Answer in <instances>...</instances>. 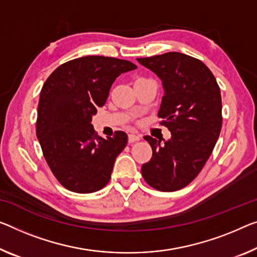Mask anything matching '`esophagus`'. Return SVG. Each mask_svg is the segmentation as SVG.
Instances as JSON below:
<instances>
[{
  "label": "esophagus",
  "instance_id": "esophagus-1",
  "mask_svg": "<svg viewBox=\"0 0 257 257\" xmlns=\"http://www.w3.org/2000/svg\"><path fill=\"white\" fill-rule=\"evenodd\" d=\"M140 136L139 134H128V142L130 144H133V142H137V141H139L140 140Z\"/></svg>",
  "mask_w": 257,
  "mask_h": 257
}]
</instances>
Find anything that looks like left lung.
Here are the masks:
<instances>
[{"instance_id": "left-lung-1", "label": "left lung", "mask_w": 257, "mask_h": 257, "mask_svg": "<svg viewBox=\"0 0 257 257\" xmlns=\"http://www.w3.org/2000/svg\"><path fill=\"white\" fill-rule=\"evenodd\" d=\"M137 61L161 79L159 117L171 132L163 142L145 137L153 156L142 165V177L157 191H178L199 175L214 151L223 120L220 89L207 65L188 55L171 51Z\"/></svg>"}]
</instances>
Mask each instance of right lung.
<instances>
[{"label":"right lung","mask_w":257,"mask_h":257,"mask_svg":"<svg viewBox=\"0 0 257 257\" xmlns=\"http://www.w3.org/2000/svg\"><path fill=\"white\" fill-rule=\"evenodd\" d=\"M136 69L125 60L86 56L60 65L43 84L37 138L51 172L69 191L93 193L109 183L127 134L117 131L103 139L90 123L116 78Z\"/></svg>","instance_id":"add662e5"}]
</instances>
